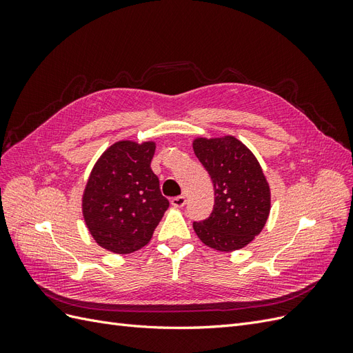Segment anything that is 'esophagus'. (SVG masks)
<instances>
[{
  "label": "esophagus",
  "mask_w": 353,
  "mask_h": 353,
  "mask_svg": "<svg viewBox=\"0 0 353 353\" xmlns=\"http://www.w3.org/2000/svg\"><path fill=\"white\" fill-rule=\"evenodd\" d=\"M170 205H172L174 208H183L185 205V197L184 196L174 197L172 200H170Z\"/></svg>",
  "instance_id": "1"
}]
</instances>
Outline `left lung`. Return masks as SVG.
<instances>
[{"instance_id": "8db88e82", "label": "left lung", "mask_w": 353, "mask_h": 353, "mask_svg": "<svg viewBox=\"0 0 353 353\" xmlns=\"http://www.w3.org/2000/svg\"><path fill=\"white\" fill-rule=\"evenodd\" d=\"M193 150L215 188L210 216L193 222L197 237L219 252L243 249L263 230L271 190L258 159L232 135L196 138Z\"/></svg>"}]
</instances>
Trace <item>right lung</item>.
I'll use <instances>...</instances> for the list:
<instances>
[{"instance_id":"right-lung-1","label":"right lung","mask_w":353,"mask_h":353,"mask_svg":"<svg viewBox=\"0 0 353 353\" xmlns=\"http://www.w3.org/2000/svg\"><path fill=\"white\" fill-rule=\"evenodd\" d=\"M154 150L153 141H117L94 165L82 213L103 249L126 254L144 248L169 208L150 168Z\"/></svg>"}]
</instances>
